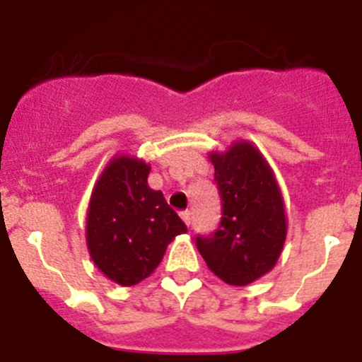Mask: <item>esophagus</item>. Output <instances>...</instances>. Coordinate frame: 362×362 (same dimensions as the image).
Returning a JSON list of instances; mask_svg holds the SVG:
<instances>
[{
  "label": "esophagus",
  "instance_id": "34e87169",
  "mask_svg": "<svg viewBox=\"0 0 362 362\" xmlns=\"http://www.w3.org/2000/svg\"><path fill=\"white\" fill-rule=\"evenodd\" d=\"M181 219L187 223V225H190V221H192V214L188 212V210H185V212H181Z\"/></svg>",
  "mask_w": 362,
  "mask_h": 362
}]
</instances>
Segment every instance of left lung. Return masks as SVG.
Returning <instances> with one entry per match:
<instances>
[{"label": "left lung", "mask_w": 362, "mask_h": 362, "mask_svg": "<svg viewBox=\"0 0 362 362\" xmlns=\"http://www.w3.org/2000/svg\"><path fill=\"white\" fill-rule=\"evenodd\" d=\"M221 196V223L196 245L206 267L232 286H246L276 267L286 216L274 170L252 143L235 141L209 156Z\"/></svg>", "instance_id": "8db88e82"}]
</instances>
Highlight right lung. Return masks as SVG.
<instances>
[{"mask_svg": "<svg viewBox=\"0 0 362 362\" xmlns=\"http://www.w3.org/2000/svg\"><path fill=\"white\" fill-rule=\"evenodd\" d=\"M150 165L116 156L92 190L86 246L95 267L121 286H134L161 263L166 246L187 232L161 190L148 187Z\"/></svg>", "mask_w": 362, "mask_h": 362, "instance_id": "right-lung-1", "label": "right lung"}]
</instances>
